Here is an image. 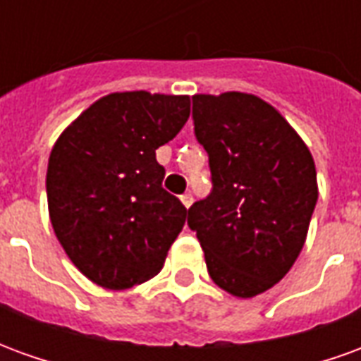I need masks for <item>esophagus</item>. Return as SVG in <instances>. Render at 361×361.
I'll return each instance as SVG.
<instances>
[{
  "label": "esophagus",
  "instance_id": "esophagus-1",
  "mask_svg": "<svg viewBox=\"0 0 361 361\" xmlns=\"http://www.w3.org/2000/svg\"><path fill=\"white\" fill-rule=\"evenodd\" d=\"M180 199H181V203H183V207H185V209H189V207L193 204V195H191V193H183Z\"/></svg>",
  "mask_w": 361,
  "mask_h": 361
}]
</instances>
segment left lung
<instances>
[{
	"label": "left lung",
	"mask_w": 361,
	"mask_h": 361,
	"mask_svg": "<svg viewBox=\"0 0 361 361\" xmlns=\"http://www.w3.org/2000/svg\"><path fill=\"white\" fill-rule=\"evenodd\" d=\"M193 126L212 189L188 226L214 284L238 298L272 288L300 255L317 203L310 149L271 104L253 94L193 96Z\"/></svg>",
	"instance_id": "obj_1"
}]
</instances>
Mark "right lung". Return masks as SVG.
Wrapping results in <instances>:
<instances>
[{
    "mask_svg": "<svg viewBox=\"0 0 361 361\" xmlns=\"http://www.w3.org/2000/svg\"><path fill=\"white\" fill-rule=\"evenodd\" d=\"M189 118V96L114 92L51 149L46 193L54 232L79 271L110 290L160 272L188 209L162 188L157 149Z\"/></svg>",
    "mask_w": 361,
    "mask_h": 361,
    "instance_id": "add662e5",
    "label": "right lung"
}]
</instances>
